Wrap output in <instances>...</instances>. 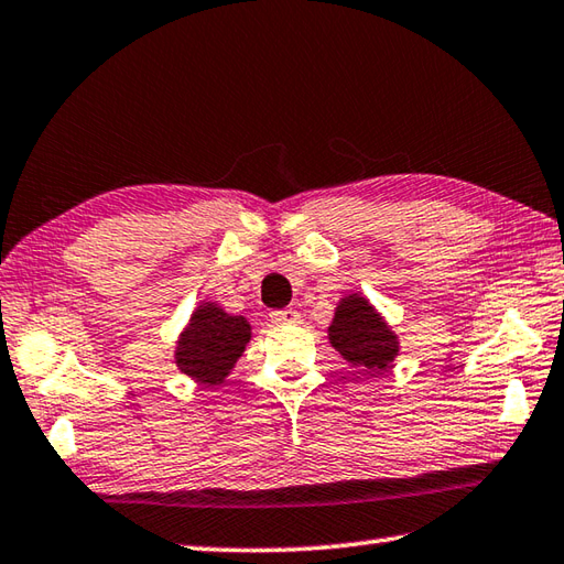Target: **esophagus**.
Instances as JSON below:
<instances>
[{
	"label": "esophagus",
	"instance_id": "34e87169",
	"mask_svg": "<svg viewBox=\"0 0 564 564\" xmlns=\"http://www.w3.org/2000/svg\"><path fill=\"white\" fill-rule=\"evenodd\" d=\"M297 319H301V313L293 311V307H283V311L271 313V323L275 325H291V323H297Z\"/></svg>",
	"mask_w": 564,
	"mask_h": 564
}]
</instances>
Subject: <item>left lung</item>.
<instances>
[{"mask_svg":"<svg viewBox=\"0 0 564 564\" xmlns=\"http://www.w3.org/2000/svg\"><path fill=\"white\" fill-rule=\"evenodd\" d=\"M327 337L341 359L371 377L389 369L401 349L399 335L393 333L377 307L359 293H349L337 303Z\"/></svg>","mask_w":564,"mask_h":564,"instance_id":"obj_1","label":"left lung"}]
</instances>
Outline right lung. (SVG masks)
<instances>
[{
    "instance_id": "right-lung-1",
    "label": "right lung",
    "mask_w": 564,
    "mask_h": 564,
    "mask_svg": "<svg viewBox=\"0 0 564 564\" xmlns=\"http://www.w3.org/2000/svg\"><path fill=\"white\" fill-rule=\"evenodd\" d=\"M251 339L245 315H231L217 303H200L175 341V367L203 386L223 383Z\"/></svg>"
}]
</instances>
